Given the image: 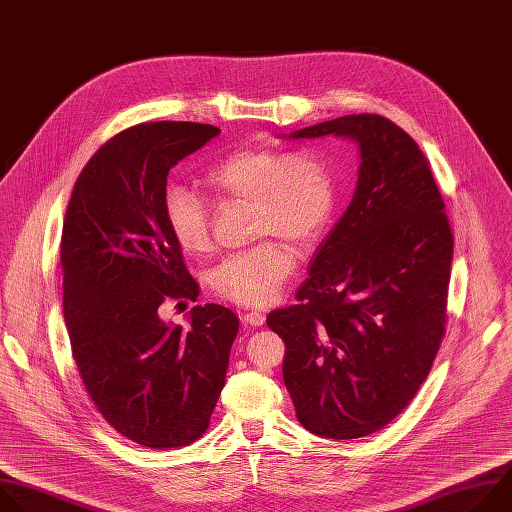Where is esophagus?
Listing matches in <instances>:
<instances>
[{
  "label": "esophagus",
  "mask_w": 512,
  "mask_h": 512,
  "mask_svg": "<svg viewBox=\"0 0 512 512\" xmlns=\"http://www.w3.org/2000/svg\"><path fill=\"white\" fill-rule=\"evenodd\" d=\"M264 321H266V315L262 311H250V313L242 315L244 327H262Z\"/></svg>",
  "instance_id": "1"
}]
</instances>
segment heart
Returning a JSON list of instances; mask_svg holds the SVG:
<instances>
[{
	"instance_id": "heart-1",
	"label": "heart",
	"mask_w": 512,
	"mask_h": 512,
	"mask_svg": "<svg viewBox=\"0 0 512 512\" xmlns=\"http://www.w3.org/2000/svg\"><path fill=\"white\" fill-rule=\"evenodd\" d=\"M206 183L222 201L252 203V236H276L226 256L210 274L226 300L262 306L272 302L290 276L296 254L311 250L329 230L339 181L333 161L315 149L286 153L274 147L238 149L206 171ZM165 220L177 246L189 256L212 250V214L206 199L183 185H171L163 199Z\"/></svg>"
}]
</instances>
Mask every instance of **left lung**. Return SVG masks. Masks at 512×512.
<instances>
[{"label":"left lung","mask_w":512,"mask_h":512,"mask_svg":"<svg viewBox=\"0 0 512 512\" xmlns=\"http://www.w3.org/2000/svg\"><path fill=\"white\" fill-rule=\"evenodd\" d=\"M349 137L359 179L311 258L296 304L266 325L284 341L298 422L353 440L387 426L428 377L446 331L454 238L418 143L379 115H347L290 139Z\"/></svg>","instance_id":"1"}]
</instances>
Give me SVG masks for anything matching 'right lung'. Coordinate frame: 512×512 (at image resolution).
I'll use <instances>...</instances> for the list:
<instances>
[{
	"label": "right lung",
	"instance_id": "right-lung-1",
	"mask_svg": "<svg viewBox=\"0 0 512 512\" xmlns=\"http://www.w3.org/2000/svg\"><path fill=\"white\" fill-rule=\"evenodd\" d=\"M216 135L185 121L125 129L84 165L64 216V321L82 383L102 418L153 450L208 430L238 335L222 304L193 306L187 329L159 317L165 300L199 294L165 220L167 175Z\"/></svg>",
	"mask_w": 512,
	"mask_h": 512
}]
</instances>
